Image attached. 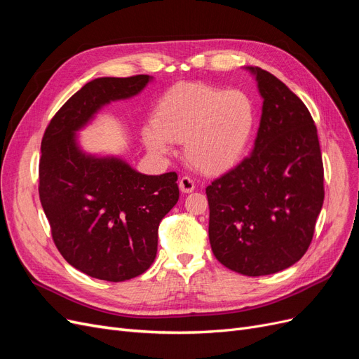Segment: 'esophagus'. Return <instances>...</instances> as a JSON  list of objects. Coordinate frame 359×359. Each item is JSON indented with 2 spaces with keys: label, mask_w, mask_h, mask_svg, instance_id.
Listing matches in <instances>:
<instances>
[{
  "label": "esophagus",
  "mask_w": 359,
  "mask_h": 359,
  "mask_svg": "<svg viewBox=\"0 0 359 359\" xmlns=\"http://www.w3.org/2000/svg\"><path fill=\"white\" fill-rule=\"evenodd\" d=\"M180 190H181L182 193H191V191L194 190V182H193V180L189 178V177H182V178L180 180Z\"/></svg>",
  "instance_id": "obj_1"
}]
</instances>
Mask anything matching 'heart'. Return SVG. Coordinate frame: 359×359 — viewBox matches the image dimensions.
<instances>
[{
	"label": "heart",
	"instance_id": "1",
	"mask_svg": "<svg viewBox=\"0 0 359 359\" xmlns=\"http://www.w3.org/2000/svg\"><path fill=\"white\" fill-rule=\"evenodd\" d=\"M256 104L241 90L187 83L161 97L156 119L144 126L147 148L157 156L172 142H184L190 165L203 173H220L243 158L256 127Z\"/></svg>",
	"mask_w": 359,
	"mask_h": 359
}]
</instances>
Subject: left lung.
Here are the masks:
<instances>
[{"label": "left lung", "mask_w": 359, "mask_h": 359, "mask_svg": "<svg viewBox=\"0 0 359 359\" xmlns=\"http://www.w3.org/2000/svg\"><path fill=\"white\" fill-rule=\"evenodd\" d=\"M262 115L248 157L206 187L210 243L226 268L248 277L292 266L311 243L323 205V165L309 109L260 67Z\"/></svg>", "instance_id": "obj_1"}]
</instances>
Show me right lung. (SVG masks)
Instances as JSON below:
<instances>
[{
    "label": "right lung",
    "mask_w": 359,
    "mask_h": 359,
    "mask_svg": "<svg viewBox=\"0 0 359 359\" xmlns=\"http://www.w3.org/2000/svg\"><path fill=\"white\" fill-rule=\"evenodd\" d=\"M153 76L97 78L73 94L41 139L39 194L53 243L83 274L135 278L157 255L158 224L180 198L178 175H145L115 156L81 148L78 132L111 102L137 95Z\"/></svg>",
    "instance_id": "1"
}]
</instances>
